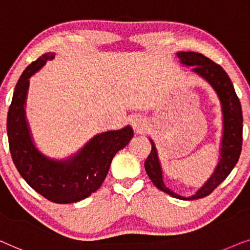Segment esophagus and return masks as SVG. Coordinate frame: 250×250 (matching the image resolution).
Instances as JSON below:
<instances>
[{"mask_svg": "<svg viewBox=\"0 0 250 250\" xmlns=\"http://www.w3.org/2000/svg\"><path fill=\"white\" fill-rule=\"evenodd\" d=\"M132 126L133 129H135L136 133L145 132V124H144V120H142V119H136V120L133 121Z\"/></svg>", "mask_w": 250, "mask_h": 250, "instance_id": "esophagus-1", "label": "esophagus"}]
</instances>
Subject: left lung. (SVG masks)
I'll return each instance as SVG.
<instances>
[{
  "instance_id": "left-lung-1",
  "label": "left lung",
  "mask_w": 250,
  "mask_h": 250,
  "mask_svg": "<svg viewBox=\"0 0 250 250\" xmlns=\"http://www.w3.org/2000/svg\"><path fill=\"white\" fill-rule=\"evenodd\" d=\"M177 55L182 64L192 66V71L206 79L219 95L223 111V137L221 143L222 147L220 149V162L206 184L194 196L188 198L175 194L164 185L160 161L153 140H150L152 150L145 161V170L150 180L160 190L174 198L192 200L212 194L214 189L226 180L237 164L242 148V111L231 79L222 66L196 52H179Z\"/></svg>"
}]
</instances>
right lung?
<instances>
[{
    "instance_id": "right-lung-1",
    "label": "right lung",
    "mask_w": 250,
    "mask_h": 250,
    "mask_svg": "<svg viewBox=\"0 0 250 250\" xmlns=\"http://www.w3.org/2000/svg\"><path fill=\"white\" fill-rule=\"evenodd\" d=\"M53 53H45L22 72L6 119L10 153L17 170L28 185L56 204H71L87 198L101 187L111 162L132 138L131 126L95 136L83 148L65 161H53L38 152L31 140L24 115L29 78Z\"/></svg>"
}]
</instances>
